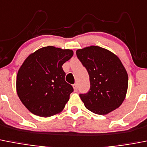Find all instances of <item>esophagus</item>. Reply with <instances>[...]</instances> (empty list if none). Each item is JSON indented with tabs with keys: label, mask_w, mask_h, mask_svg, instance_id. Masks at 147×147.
Wrapping results in <instances>:
<instances>
[{
	"label": "esophagus",
	"mask_w": 147,
	"mask_h": 147,
	"mask_svg": "<svg viewBox=\"0 0 147 147\" xmlns=\"http://www.w3.org/2000/svg\"><path fill=\"white\" fill-rule=\"evenodd\" d=\"M73 87H74V91H75V92H76V91H77V90H78L77 84H74V85H73Z\"/></svg>",
	"instance_id": "esophagus-1"
}]
</instances>
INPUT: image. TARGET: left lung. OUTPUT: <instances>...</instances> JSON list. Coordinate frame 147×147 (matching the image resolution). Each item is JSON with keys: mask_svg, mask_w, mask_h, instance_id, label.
<instances>
[{"mask_svg": "<svg viewBox=\"0 0 147 147\" xmlns=\"http://www.w3.org/2000/svg\"><path fill=\"white\" fill-rule=\"evenodd\" d=\"M76 55L90 76V90L79 95L85 107L100 115L119 108L128 86L127 71L119 57L98 46L78 49Z\"/></svg>", "mask_w": 147, "mask_h": 147, "instance_id": "8db88e82", "label": "left lung"}]
</instances>
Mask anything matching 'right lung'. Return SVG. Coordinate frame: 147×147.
<instances>
[{
    "mask_svg": "<svg viewBox=\"0 0 147 147\" xmlns=\"http://www.w3.org/2000/svg\"><path fill=\"white\" fill-rule=\"evenodd\" d=\"M73 55L71 49L48 46L22 63L17 76V95L33 114L48 117L63 111L74 88L65 81L62 66Z\"/></svg>",
    "mask_w": 147,
    "mask_h": 147,
    "instance_id": "1",
    "label": "right lung"
}]
</instances>
